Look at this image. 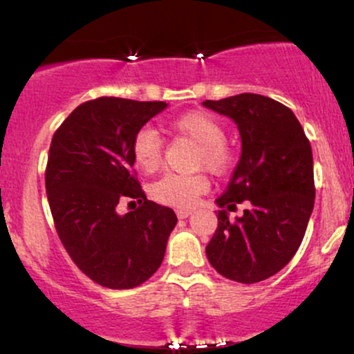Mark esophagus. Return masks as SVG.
Returning a JSON list of instances; mask_svg holds the SVG:
<instances>
[{"label": "esophagus", "mask_w": 354, "mask_h": 354, "mask_svg": "<svg viewBox=\"0 0 354 354\" xmlns=\"http://www.w3.org/2000/svg\"><path fill=\"white\" fill-rule=\"evenodd\" d=\"M191 213H193V211H191V209H176V216L180 218V219L188 218Z\"/></svg>", "instance_id": "1"}]
</instances>
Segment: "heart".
Listing matches in <instances>:
<instances>
[{
    "instance_id": "b5f03b06",
    "label": "heart",
    "mask_w": 354,
    "mask_h": 354,
    "mask_svg": "<svg viewBox=\"0 0 354 354\" xmlns=\"http://www.w3.org/2000/svg\"><path fill=\"white\" fill-rule=\"evenodd\" d=\"M168 128L196 145L193 156L194 168H205L214 174L225 173L230 168L233 156L226 145V128L214 115L206 111L183 113L169 121ZM131 154L141 171H156L163 160V145L160 135L149 126L141 128L133 138ZM208 188L209 181L203 173L166 174L153 183L149 193L153 200L161 205L191 208Z\"/></svg>"
}]
</instances>
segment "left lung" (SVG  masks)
<instances>
[{
    "mask_svg": "<svg viewBox=\"0 0 354 354\" xmlns=\"http://www.w3.org/2000/svg\"><path fill=\"white\" fill-rule=\"evenodd\" d=\"M203 106L231 118L241 136L206 256L225 278L259 283L281 271L304 238L315 206L311 145L295 113L268 96L241 93ZM243 201L250 208L230 222L227 211Z\"/></svg>",
    "mask_w": 354,
    "mask_h": 354,
    "instance_id": "8db88e82",
    "label": "left lung"
}]
</instances>
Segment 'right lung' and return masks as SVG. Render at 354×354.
Masks as SVG:
<instances>
[{"label":"right lung","instance_id":"add662e5","mask_svg":"<svg viewBox=\"0 0 354 354\" xmlns=\"http://www.w3.org/2000/svg\"><path fill=\"white\" fill-rule=\"evenodd\" d=\"M166 106L103 96L80 104L53 136L44 181L58 236L76 266L111 290L156 273L178 223L171 208L146 200L133 173V138ZM121 199L142 206L120 215Z\"/></svg>","mask_w":354,"mask_h":354}]
</instances>
